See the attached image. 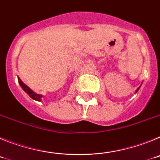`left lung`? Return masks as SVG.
Returning <instances> with one entry per match:
<instances>
[{"instance_id":"obj_1","label":"left lung","mask_w":160,"mask_h":160,"mask_svg":"<svg viewBox=\"0 0 160 160\" xmlns=\"http://www.w3.org/2000/svg\"><path fill=\"white\" fill-rule=\"evenodd\" d=\"M138 89H139V88H138V90H136V91H138Z\"/></svg>"}]
</instances>
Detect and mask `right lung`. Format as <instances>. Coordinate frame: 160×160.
Segmentation results:
<instances>
[{"instance_id": "right-lung-1", "label": "right lung", "mask_w": 160, "mask_h": 160, "mask_svg": "<svg viewBox=\"0 0 160 160\" xmlns=\"http://www.w3.org/2000/svg\"><path fill=\"white\" fill-rule=\"evenodd\" d=\"M18 82H19V84L21 85V87H22V89H23L25 92L29 94V97L32 98V99L37 100V101H41V98H42V96L41 95V94H36V93L33 92V91H32V90H30V89H29V87L26 86V85L24 84L23 82H22V80L19 78H18Z\"/></svg>"}]
</instances>
